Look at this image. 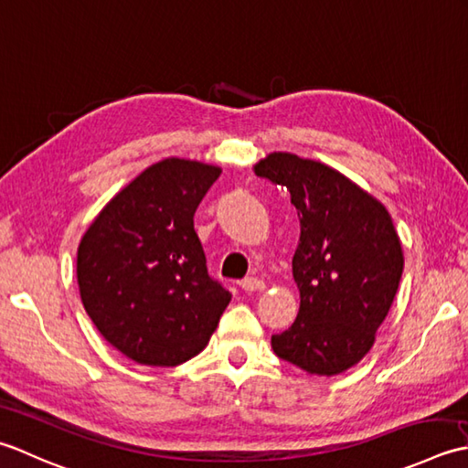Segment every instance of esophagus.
<instances>
[{"mask_svg":"<svg viewBox=\"0 0 468 468\" xmlns=\"http://www.w3.org/2000/svg\"><path fill=\"white\" fill-rule=\"evenodd\" d=\"M240 289L246 291V292L262 291L264 289V281H261L259 276H246V279L240 281Z\"/></svg>","mask_w":468,"mask_h":468,"instance_id":"esophagus-1","label":"esophagus"}]
</instances>
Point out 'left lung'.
<instances>
[{
	"mask_svg": "<svg viewBox=\"0 0 468 468\" xmlns=\"http://www.w3.org/2000/svg\"><path fill=\"white\" fill-rule=\"evenodd\" d=\"M259 177L284 186L301 236L292 276L301 292L292 325L272 335V351L309 374L335 376L374 346L404 271L402 244L388 209L319 161L271 154Z\"/></svg>",
	"mask_w": 468,
	"mask_h": 468,
	"instance_id": "obj_1",
	"label": "left lung"
}]
</instances>
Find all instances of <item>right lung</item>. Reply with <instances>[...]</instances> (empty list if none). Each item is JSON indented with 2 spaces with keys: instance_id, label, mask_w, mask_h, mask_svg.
<instances>
[{
  "instance_id": "obj_1",
  "label": "right lung",
  "mask_w": 468,
  "mask_h": 468,
  "mask_svg": "<svg viewBox=\"0 0 468 468\" xmlns=\"http://www.w3.org/2000/svg\"><path fill=\"white\" fill-rule=\"evenodd\" d=\"M222 169L164 159L104 206L76 256L80 299L101 335L143 366L202 351L232 294L212 279L194 214Z\"/></svg>"
}]
</instances>
